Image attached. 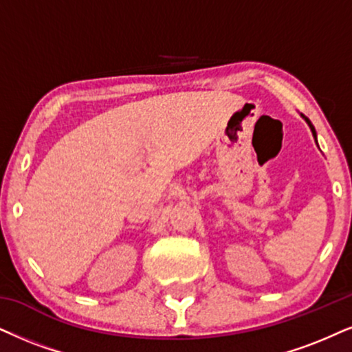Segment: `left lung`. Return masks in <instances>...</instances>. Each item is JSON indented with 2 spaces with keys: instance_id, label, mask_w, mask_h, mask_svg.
<instances>
[{
  "instance_id": "obj_1",
  "label": "left lung",
  "mask_w": 352,
  "mask_h": 352,
  "mask_svg": "<svg viewBox=\"0 0 352 352\" xmlns=\"http://www.w3.org/2000/svg\"><path fill=\"white\" fill-rule=\"evenodd\" d=\"M302 118H304V120H305V122H307V124H309V126H310V130H312V135H314V138H315V141H317V133H315V128H314V124H312V122H310V120H309V118H307V117H304V115H302Z\"/></svg>"
}]
</instances>
